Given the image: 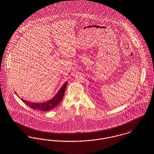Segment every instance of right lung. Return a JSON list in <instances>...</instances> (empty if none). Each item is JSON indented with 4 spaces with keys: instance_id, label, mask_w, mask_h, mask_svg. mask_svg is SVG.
Segmentation results:
<instances>
[{
    "instance_id": "obj_1",
    "label": "right lung",
    "mask_w": 154,
    "mask_h": 154,
    "mask_svg": "<svg viewBox=\"0 0 154 154\" xmlns=\"http://www.w3.org/2000/svg\"><path fill=\"white\" fill-rule=\"evenodd\" d=\"M68 84V82H65L64 85L62 86L61 88L60 89V91L58 92L57 94L55 96L49 101H46L45 103H43L41 104H38V103H32L30 101H27L25 100L22 99V101L25 103L26 104L29 106L30 108H31L33 109H37L39 111H49L53 108H54L55 106H57L61 102L64 93L65 92L66 87ZM17 93L16 92H15Z\"/></svg>"
}]
</instances>
